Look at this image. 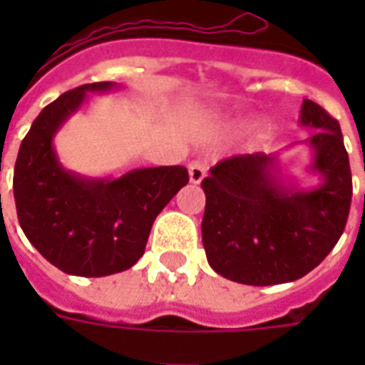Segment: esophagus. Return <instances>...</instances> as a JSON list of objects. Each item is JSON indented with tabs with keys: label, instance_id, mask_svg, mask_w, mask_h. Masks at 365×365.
<instances>
[{
	"label": "esophagus",
	"instance_id": "esophagus-1",
	"mask_svg": "<svg viewBox=\"0 0 365 365\" xmlns=\"http://www.w3.org/2000/svg\"><path fill=\"white\" fill-rule=\"evenodd\" d=\"M206 176V165L202 160H193L191 165H189V180L191 183H200L205 180Z\"/></svg>",
	"mask_w": 365,
	"mask_h": 365
}]
</instances>
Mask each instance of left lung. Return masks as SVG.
<instances>
[{"instance_id":"obj_1","label":"left lung","mask_w":365,"mask_h":365,"mask_svg":"<svg viewBox=\"0 0 365 365\" xmlns=\"http://www.w3.org/2000/svg\"><path fill=\"white\" fill-rule=\"evenodd\" d=\"M299 125L312 128L305 170L320 178L301 187L280 168V153L235 155L210 168L202 246L217 274L248 286H272L305 277L334 250L345 231L352 176L339 123L303 100Z\"/></svg>"}]
</instances>
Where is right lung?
<instances>
[{"instance_id":"right-lung-1","label":"right lung","mask_w":365,"mask_h":365,"mask_svg":"<svg viewBox=\"0 0 365 365\" xmlns=\"http://www.w3.org/2000/svg\"><path fill=\"white\" fill-rule=\"evenodd\" d=\"M121 88L113 81L68 91L43 108L20 143L13 191L19 223L39 254L73 277H108L143 255L149 231L174 195L187 185L185 166L136 168L119 178L66 170L54 136L88 93Z\"/></svg>"}]
</instances>
